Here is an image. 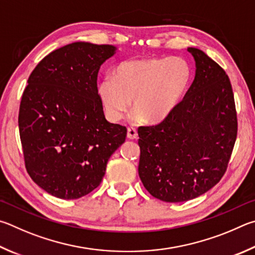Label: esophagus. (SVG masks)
I'll return each instance as SVG.
<instances>
[{
	"label": "esophagus",
	"mask_w": 255,
	"mask_h": 255,
	"mask_svg": "<svg viewBox=\"0 0 255 255\" xmlns=\"http://www.w3.org/2000/svg\"><path fill=\"white\" fill-rule=\"evenodd\" d=\"M128 137L130 140H134L137 137V131L134 128H128Z\"/></svg>",
	"instance_id": "esophagus-1"
}]
</instances>
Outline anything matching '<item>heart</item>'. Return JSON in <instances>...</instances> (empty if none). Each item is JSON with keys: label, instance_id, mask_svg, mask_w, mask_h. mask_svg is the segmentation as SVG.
<instances>
[{"label": "heart", "instance_id": "b5f03b06", "mask_svg": "<svg viewBox=\"0 0 255 255\" xmlns=\"http://www.w3.org/2000/svg\"><path fill=\"white\" fill-rule=\"evenodd\" d=\"M190 78V66L181 57L128 60L115 67L98 93L112 122H120L133 101V120L158 124L177 110Z\"/></svg>", "mask_w": 255, "mask_h": 255}]
</instances>
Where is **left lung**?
Here are the masks:
<instances>
[{
	"instance_id": "obj_1",
	"label": "left lung",
	"mask_w": 255,
	"mask_h": 255,
	"mask_svg": "<svg viewBox=\"0 0 255 255\" xmlns=\"http://www.w3.org/2000/svg\"><path fill=\"white\" fill-rule=\"evenodd\" d=\"M195 79L173 114L141 127L139 176L162 202L182 203L222 179L238 135L234 95L225 70L197 48H188Z\"/></svg>"
}]
</instances>
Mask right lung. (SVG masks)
<instances>
[{
  "mask_svg": "<svg viewBox=\"0 0 255 255\" xmlns=\"http://www.w3.org/2000/svg\"><path fill=\"white\" fill-rule=\"evenodd\" d=\"M110 44L73 42L39 62L19 111L26 171L40 188L77 199L97 188L127 128L107 122L97 89L101 66L115 55Z\"/></svg>",
  "mask_w": 255,
  "mask_h": 255,
  "instance_id": "obj_1",
  "label": "right lung"
}]
</instances>
